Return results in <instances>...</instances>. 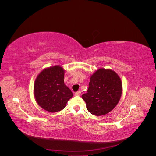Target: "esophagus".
Listing matches in <instances>:
<instances>
[{
    "label": "esophagus",
    "mask_w": 156,
    "mask_h": 156,
    "mask_svg": "<svg viewBox=\"0 0 156 156\" xmlns=\"http://www.w3.org/2000/svg\"><path fill=\"white\" fill-rule=\"evenodd\" d=\"M75 96H81V91H77V92H76L75 93Z\"/></svg>",
    "instance_id": "esophagus-1"
}]
</instances>
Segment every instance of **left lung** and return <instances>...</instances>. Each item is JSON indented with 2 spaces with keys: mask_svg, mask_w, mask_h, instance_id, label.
<instances>
[{
  "mask_svg": "<svg viewBox=\"0 0 156 156\" xmlns=\"http://www.w3.org/2000/svg\"><path fill=\"white\" fill-rule=\"evenodd\" d=\"M122 92L119 75L111 69H100L90 79L87 93L82 95L87 110L96 116L105 115L119 103Z\"/></svg>",
  "mask_w": 156,
  "mask_h": 156,
  "instance_id": "obj_1",
  "label": "left lung"
}]
</instances>
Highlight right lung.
Listing matches in <instances>:
<instances>
[{
  "instance_id": "right-lung-1",
  "label": "right lung",
  "mask_w": 156,
  "mask_h": 156,
  "mask_svg": "<svg viewBox=\"0 0 156 156\" xmlns=\"http://www.w3.org/2000/svg\"><path fill=\"white\" fill-rule=\"evenodd\" d=\"M64 71L55 66L44 69L37 77L34 93L36 100L47 111L56 112L62 110L73 96L70 89L64 84Z\"/></svg>"
}]
</instances>
